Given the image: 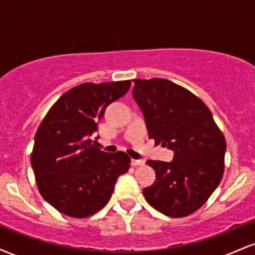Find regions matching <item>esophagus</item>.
I'll use <instances>...</instances> for the list:
<instances>
[{
	"label": "esophagus",
	"instance_id": "esophagus-1",
	"mask_svg": "<svg viewBox=\"0 0 255 255\" xmlns=\"http://www.w3.org/2000/svg\"><path fill=\"white\" fill-rule=\"evenodd\" d=\"M130 163L133 166H136V165H142L145 162L144 160H140V159H131Z\"/></svg>",
	"mask_w": 255,
	"mask_h": 255
}]
</instances>
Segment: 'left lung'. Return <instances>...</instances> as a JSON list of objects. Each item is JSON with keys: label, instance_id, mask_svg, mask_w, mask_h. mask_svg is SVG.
<instances>
[{"label": "left lung", "instance_id": "left-lung-1", "mask_svg": "<svg viewBox=\"0 0 255 255\" xmlns=\"http://www.w3.org/2000/svg\"><path fill=\"white\" fill-rule=\"evenodd\" d=\"M131 93L148 137L174 152L171 162L147 160L156 181L142 191L144 197L169 217L191 215L206 203L223 176V134L204 102L172 81L135 79Z\"/></svg>", "mask_w": 255, "mask_h": 255}]
</instances>
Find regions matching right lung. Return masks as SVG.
<instances>
[{
  "label": "right lung",
  "instance_id": "1",
  "mask_svg": "<svg viewBox=\"0 0 255 255\" xmlns=\"http://www.w3.org/2000/svg\"><path fill=\"white\" fill-rule=\"evenodd\" d=\"M130 81L73 87L48 111L34 136L31 165L44 200L58 212L89 217L107 205L119 176L130 168L125 152L108 153L91 136L105 109L129 90Z\"/></svg>",
  "mask_w": 255,
  "mask_h": 255
}]
</instances>
